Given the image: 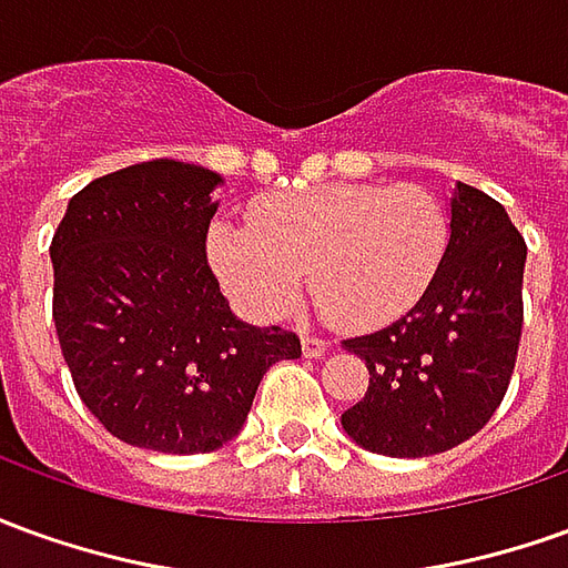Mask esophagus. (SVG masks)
<instances>
[{
  "instance_id": "obj_1",
  "label": "esophagus",
  "mask_w": 568,
  "mask_h": 568,
  "mask_svg": "<svg viewBox=\"0 0 568 568\" xmlns=\"http://www.w3.org/2000/svg\"><path fill=\"white\" fill-rule=\"evenodd\" d=\"M324 352H327V343L318 339L315 334H303V355L306 358H322Z\"/></svg>"
}]
</instances>
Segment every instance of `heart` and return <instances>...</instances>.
I'll return each mask as SVG.
<instances>
[{
	"instance_id": "1",
	"label": "heart",
	"mask_w": 568,
	"mask_h": 568,
	"mask_svg": "<svg viewBox=\"0 0 568 568\" xmlns=\"http://www.w3.org/2000/svg\"><path fill=\"white\" fill-rule=\"evenodd\" d=\"M448 216L420 185H331L256 206L250 229L216 222L206 260L256 322L293 312L303 281L339 327H374L410 308L439 268Z\"/></svg>"
}]
</instances>
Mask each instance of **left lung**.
<instances>
[{
    "label": "left lung",
    "mask_w": 568,
    "mask_h": 568,
    "mask_svg": "<svg viewBox=\"0 0 568 568\" xmlns=\"http://www.w3.org/2000/svg\"><path fill=\"white\" fill-rule=\"evenodd\" d=\"M526 241L507 210L455 182L448 244L420 300L365 336L343 339L367 365L365 398L339 424L355 445L429 457L476 436L514 374L523 334Z\"/></svg>",
    "instance_id": "obj_1"
}]
</instances>
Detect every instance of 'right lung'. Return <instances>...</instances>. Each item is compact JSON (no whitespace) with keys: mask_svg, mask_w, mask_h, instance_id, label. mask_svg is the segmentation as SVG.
I'll use <instances>...</instances> for the list:
<instances>
[{"mask_svg":"<svg viewBox=\"0 0 568 568\" xmlns=\"http://www.w3.org/2000/svg\"><path fill=\"white\" fill-rule=\"evenodd\" d=\"M222 182L194 163H135L73 194L52 237L54 331L77 393L135 448L229 445L265 371L303 352L296 334L241 322L206 265Z\"/></svg>","mask_w":568,"mask_h":568,"instance_id":"1","label":"right lung"}]
</instances>
